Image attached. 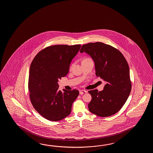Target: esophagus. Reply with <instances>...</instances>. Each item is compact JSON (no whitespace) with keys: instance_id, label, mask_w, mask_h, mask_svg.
Returning a JSON list of instances; mask_svg holds the SVG:
<instances>
[{"instance_id":"esophagus-1","label":"esophagus","mask_w":153,"mask_h":153,"mask_svg":"<svg viewBox=\"0 0 153 153\" xmlns=\"http://www.w3.org/2000/svg\"><path fill=\"white\" fill-rule=\"evenodd\" d=\"M86 92H87V91H85V90H80V91H79L80 94H84L86 93Z\"/></svg>"}]
</instances>
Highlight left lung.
I'll use <instances>...</instances> for the list:
<instances>
[{
  "mask_svg": "<svg viewBox=\"0 0 153 153\" xmlns=\"http://www.w3.org/2000/svg\"><path fill=\"white\" fill-rule=\"evenodd\" d=\"M94 63L96 75L105 82L102 91H88L92 97L88 105L90 111L101 117L117 113L127 101L131 90L130 69L126 59L118 50L103 42L82 46Z\"/></svg>",
  "mask_w": 153,
  "mask_h": 153,
  "instance_id": "8db88e82",
  "label": "left lung"
}]
</instances>
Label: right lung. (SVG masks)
Returning a JSON list of instances; mask_svg holds the SVG:
<instances>
[{"instance_id":"obj_1","label":"right lung","mask_w":153,"mask_h":153,"mask_svg":"<svg viewBox=\"0 0 153 153\" xmlns=\"http://www.w3.org/2000/svg\"><path fill=\"white\" fill-rule=\"evenodd\" d=\"M80 45L51 46L36 56L29 69L28 88L33 107L49 120L63 119L71 112L79 92L59 89L58 81L68 74Z\"/></svg>"}]
</instances>
